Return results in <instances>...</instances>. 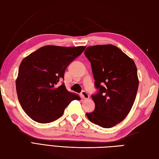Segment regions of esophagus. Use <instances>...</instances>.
<instances>
[{"mask_svg": "<svg viewBox=\"0 0 159 159\" xmlns=\"http://www.w3.org/2000/svg\"><path fill=\"white\" fill-rule=\"evenodd\" d=\"M81 97L83 99H88L89 98V94L85 92V91H83L81 92Z\"/></svg>", "mask_w": 159, "mask_h": 159, "instance_id": "obj_1", "label": "esophagus"}]
</instances>
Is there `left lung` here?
Instances as JSON below:
<instances>
[{"label": "left lung", "instance_id": "obj_1", "mask_svg": "<svg viewBox=\"0 0 159 159\" xmlns=\"http://www.w3.org/2000/svg\"><path fill=\"white\" fill-rule=\"evenodd\" d=\"M85 55L91 63L95 86L92 96L95 109L86 116L102 128H111L123 121L133 107L139 87L134 61L112 44L87 47Z\"/></svg>", "mask_w": 159, "mask_h": 159}]
</instances>
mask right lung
<instances>
[{
  "label": "right lung",
  "mask_w": 159,
  "mask_h": 159,
  "mask_svg": "<svg viewBox=\"0 0 159 159\" xmlns=\"http://www.w3.org/2000/svg\"><path fill=\"white\" fill-rule=\"evenodd\" d=\"M85 47L47 45L23 59L16 80V92L20 105L33 120L52 122L63 116L71 101L80 100L59 82L64 79L66 67Z\"/></svg>",
  "instance_id": "1"
}]
</instances>
